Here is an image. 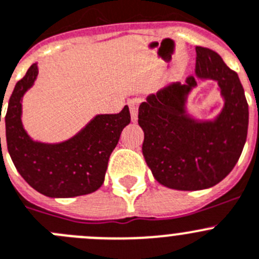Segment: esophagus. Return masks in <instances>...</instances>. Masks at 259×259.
<instances>
[{"label":"esophagus","instance_id":"34e87169","mask_svg":"<svg viewBox=\"0 0 259 259\" xmlns=\"http://www.w3.org/2000/svg\"><path fill=\"white\" fill-rule=\"evenodd\" d=\"M140 99H132V100H130V103H128V105H130V110H131V118L134 122H136L137 120V108H139L140 105Z\"/></svg>","mask_w":259,"mask_h":259}]
</instances>
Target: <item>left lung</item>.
Returning <instances> with one entry per match:
<instances>
[{"instance_id": "left-lung-1", "label": "left lung", "mask_w": 259, "mask_h": 259, "mask_svg": "<svg viewBox=\"0 0 259 259\" xmlns=\"http://www.w3.org/2000/svg\"><path fill=\"white\" fill-rule=\"evenodd\" d=\"M195 50V75L159 90L139 108L146 164L159 184L184 191L221 182L238 163L248 135V103L238 74L213 50ZM199 79L215 80L225 99L214 121L199 122L186 114V97Z\"/></svg>"}]
</instances>
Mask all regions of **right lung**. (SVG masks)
Returning <instances> with one entry per match:
<instances>
[{"label":"right lung","mask_w":259,"mask_h":259,"mask_svg":"<svg viewBox=\"0 0 259 259\" xmlns=\"http://www.w3.org/2000/svg\"><path fill=\"white\" fill-rule=\"evenodd\" d=\"M37 74V64H33L16 83L5 115L7 150L14 165L33 189L50 198L94 193L103 185L109 158L123 128L131 122L130 109L125 105L118 114L96 115L68 141H33L21 124V99L33 86Z\"/></svg>","instance_id":"1"}]
</instances>
